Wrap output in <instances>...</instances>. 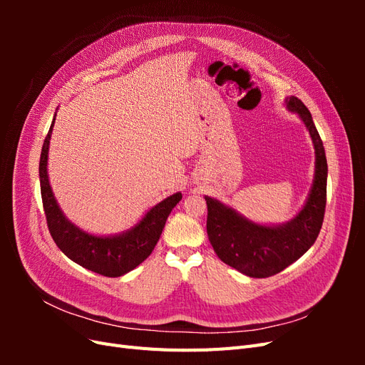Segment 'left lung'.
I'll return each instance as SVG.
<instances>
[{
  "label": "left lung",
  "mask_w": 365,
  "mask_h": 365,
  "mask_svg": "<svg viewBox=\"0 0 365 365\" xmlns=\"http://www.w3.org/2000/svg\"><path fill=\"white\" fill-rule=\"evenodd\" d=\"M284 105L302 118L315 149L314 182L300 212L284 224L263 225L252 222L219 200L205 196L207 235L217 257L254 279L271 277L300 259L315 244L324 219L327 160L323 141L300 98L288 96Z\"/></svg>",
  "instance_id": "1"
}]
</instances>
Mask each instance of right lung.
I'll return each instance as SVG.
<instances>
[{"instance_id": "add662e5", "label": "right lung", "mask_w": 365, "mask_h": 365, "mask_svg": "<svg viewBox=\"0 0 365 365\" xmlns=\"http://www.w3.org/2000/svg\"><path fill=\"white\" fill-rule=\"evenodd\" d=\"M54 120H56V114L43 140L39 160L41 196L50 235L65 256L81 267L105 277L125 275L150 256L163 233L165 220L173 207L181 201L182 195L181 192H176L153 205L134 227L123 233L111 236L86 233L63 215L48 181V148Z\"/></svg>"}]
</instances>
